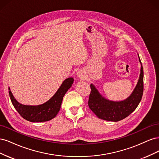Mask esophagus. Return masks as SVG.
I'll return each instance as SVG.
<instances>
[{
  "instance_id": "esophagus-1",
  "label": "esophagus",
  "mask_w": 159,
  "mask_h": 159,
  "mask_svg": "<svg viewBox=\"0 0 159 159\" xmlns=\"http://www.w3.org/2000/svg\"><path fill=\"white\" fill-rule=\"evenodd\" d=\"M77 75H78V77L79 78H83L84 77V73L81 71H78V73H77Z\"/></svg>"
}]
</instances>
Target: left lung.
I'll return each instance as SVG.
<instances>
[{
  "mask_svg": "<svg viewBox=\"0 0 159 159\" xmlns=\"http://www.w3.org/2000/svg\"><path fill=\"white\" fill-rule=\"evenodd\" d=\"M139 56V55H138ZM141 63V74L135 88L126 99L113 102L105 99L93 84L90 85L91 93L88 105L98 118L109 121H119L128 117L137 107L143 93V68Z\"/></svg>",
  "mask_w": 159,
  "mask_h": 159,
  "instance_id": "1",
  "label": "left lung"
}]
</instances>
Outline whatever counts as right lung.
Returning <instances> with one entry per match:
<instances>
[{
    "label": "right lung",
    "instance_id": "right-lung-1",
    "mask_svg": "<svg viewBox=\"0 0 159 159\" xmlns=\"http://www.w3.org/2000/svg\"><path fill=\"white\" fill-rule=\"evenodd\" d=\"M74 81L73 78L66 79L53 97L39 105H22L14 98L10 88H8V93L13 106L24 119L34 123L48 121L54 118L58 113L64 96L71 88Z\"/></svg>",
    "mask_w": 159,
    "mask_h": 159
}]
</instances>
